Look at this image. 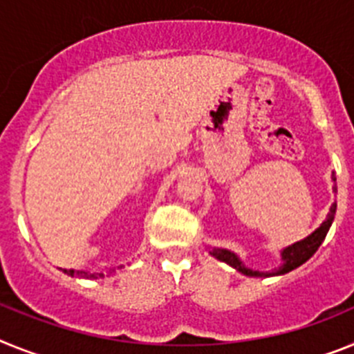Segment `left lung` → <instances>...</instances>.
Segmentation results:
<instances>
[{
    "instance_id": "1",
    "label": "left lung",
    "mask_w": 354,
    "mask_h": 354,
    "mask_svg": "<svg viewBox=\"0 0 354 354\" xmlns=\"http://www.w3.org/2000/svg\"><path fill=\"white\" fill-rule=\"evenodd\" d=\"M331 180L337 181L335 174L331 176ZM333 192H337V187L333 185ZM335 212H337V203H331L330 212L326 215V219L322 221V224L319 226L315 232L310 233L308 236L305 239H301V241L294 242V244L287 245L283 250L279 251V257H281V266L278 269H272V270H254L250 269V267H245V263L242 262L241 257L236 253L230 250H224V248H212L208 253L212 254L214 258L221 260V262L228 263L230 267H233L235 270H239L241 274L244 276H251V278H269V276H281V274H287L290 270L297 269L299 266L310 260L313 257V253L319 250V245L322 244L324 241L326 233L330 232L331 228V223L335 219Z\"/></svg>"
}]
</instances>
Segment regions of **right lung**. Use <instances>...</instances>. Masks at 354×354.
Returning <instances> with one entry per match:
<instances>
[{
	"instance_id": "1",
	"label": "right lung",
	"mask_w": 354,
	"mask_h": 354,
	"mask_svg": "<svg viewBox=\"0 0 354 354\" xmlns=\"http://www.w3.org/2000/svg\"><path fill=\"white\" fill-rule=\"evenodd\" d=\"M122 267V266H121ZM121 267H118V269H121ZM66 274L73 276V278H85V279H97V278H104V276L109 274H113L115 272V269H110L109 274H104L103 270L101 272H91V270H75V269H69V270H64Z\"/></svg>"
}]
</instances>
